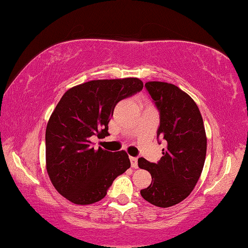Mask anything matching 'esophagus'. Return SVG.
Here are the masks:
<instances>
[{
  "instance_id": "obj_1",
  "label": "esophagus",
  "mask_w": 248,
  "mask_h": 248,
  "mask_svg": "<svg viewBox=\"0 0 248 248\" xmlns=\"http://www.w3.org/2000/svg\"><path fill=\"white\" fill-rule=\"evenodd\" d=\"M131 164L133 168H137L139 162H137V157H131Z\"/></svg>"
}]
</instances>
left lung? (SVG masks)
<instances>
[{"mask_svg":"<svg viewBox=\"0 0 248 248\" xmlns=\"http://www.w3.org/2000/svg\"><path fill=\"white\" fill-rule=\"evenodd\" d=\"M145 88L159 111L157 139L167 141L158 162L139 158V167L148 170L152 184L140 190L146 201L168 208L189 196L201 176L206 155V136L196 102L171 83L151 81Z\"/></svg>","mask_w":248,"mask_h":248,"instance_id":"obj_1","label":"left lung"}]
</instances>
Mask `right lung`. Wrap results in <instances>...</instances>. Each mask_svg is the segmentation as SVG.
<instances>
[{"label": "right lung", "instance_id": "right-lung-1", "mask_svg": "<svg viewBox=\"0 0 248 248\" xmlns=\"http://www.w3.org/2000/svg\"><path fill=\"white\" fill-rule=\"evenodd\" d=\"M137 78L92 80L64 93L46 128V167L52 185L76 204L107 196L113 181L131 167L124 151L94 149L90 137L104 139L115 105L143 90Z\"/></svg>", "mask_w": 248, "mask_h": 248}]
</instances>
